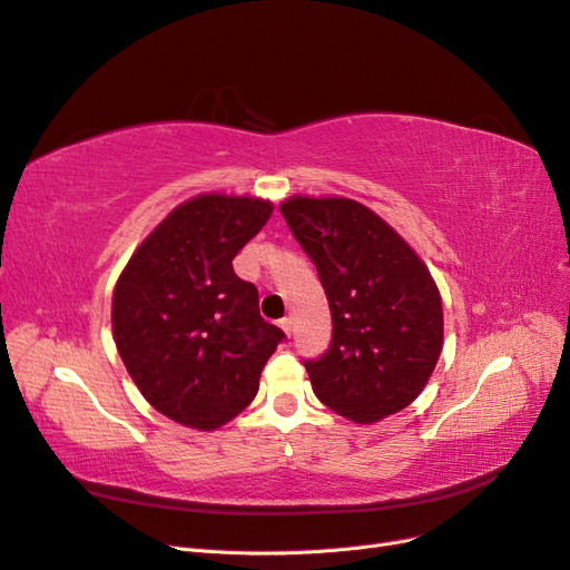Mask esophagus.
<instances>
[{
  "instance_id": "1",
  "label": "esophagus",
  "mask_w": 570,
  "mask_h": 570,
  "mask_svg": "<svg viewBox=\"0 0 570 570\" xmlns=\"http://www.w3.org/2000/svg\"><path fill=\"white\" fill-rule=\"evenodd\" d=\"M281 327L285 331V335H292V318H289V316H285V318L281 321Z\"/></svg>"
}]
</instances>
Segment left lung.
<instances>
[{
    "instance_id": "8db88e82",
    "label": "left lung",
    "mask_w": 570,
    "mask_h": 570,
    "mask_svg": "<svg viewBox=\"0 0 570 570\" xmlns=\"http://www.w3.org/2000/svg\"><path fill=\"white\" fill-rule=\"evenodd\" d=\"M281 214L314 262L333 316L331 347L304 361L314 394L356 423L402 411L442 352L433 275L364 204L292 197Z\"/></svg>"
}]
</instances>
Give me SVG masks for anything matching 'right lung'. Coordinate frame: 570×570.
<instances>
[{"label": "right lung", "instance_id": "right-lung-1", "mask_svg": "<svg viewBox=\"0 0 570 570\" xmlns=\"http://www.w3.org/2000/svg\"><path fill=\"white\" fill-rule=\"evenodd\" d=\"M271 202L199 195L170 212L130 256L114 289L120 358L164 416L214 430L235 419L285 340L258 314L233 258L266 226Z\"/></svg>", "mask_w": 570, "mask_h": 570}]
</instances>
